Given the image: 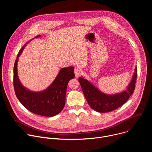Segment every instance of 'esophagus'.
Instances as JSON below:
<instances>
[{"instance_id":"34e87169","label":"esophagus","mask_w":152,"mask_h":152,"mask_svg":"<svg viewBox=\"0 0 152 152\" xmlns=\"http://www.w3.org/2000/svg\"><path fill=\"white\" fill-rule=\"evenodd\" d=\"M81 73H82V70L80 69H79L77 67L75 69V74L76 77H78Z\"/></svg>"}]
</instances>
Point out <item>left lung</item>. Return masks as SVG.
I'll use <instances>...</instances> for the list:
<instances>
[{"mask_svg": "<svg viewBox=\"0 0 152 152\" xmlns=\"http://www.w3.org/2000/svg\"><path fill=\"white\" fill-rule=\"evenodd\" d=\"M137 77V68L135 67L132 79L126 90L118 93L108 94L102 92L90 81L83 76L79 77L84 96L92 109L99 113H109L116 110L129 99L135 90Z\"/></svg>", "mask_w": 152, "mask_h": 152, "instance_id": "obj_1", "label": "left lung"}]
</instances>
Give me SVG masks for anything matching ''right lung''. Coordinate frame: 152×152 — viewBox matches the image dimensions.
I'll list each match as a JSON object with an SVG mask.
<instances>
[{
	"label": "right lung",
	"instance_id": "obj_1",
	"mask_svg": "<svg viewBox=\"0 0 152 152\" xmlns=\"http://www.w3.org/2000/svg\"><path fill=\"white\" fill-rule=\"evenodd\" d=\"M41 36L37 35L35 38ZM29 42L30 41L26 42L20 49L15 61L14 66L15 93L20 103L31 113L41 116L53 117L61 113L65 106L68 83L70 80L75 77L74 67L61 69L53 82L43 91L35 92L28 90L21 84L18 78L17 62L19 56Z\"/></svg>",
	"mask_w": 152,
	"mask_h": 152
}]
</instances>
